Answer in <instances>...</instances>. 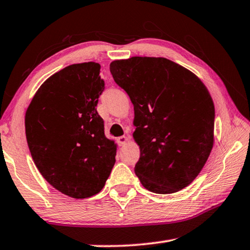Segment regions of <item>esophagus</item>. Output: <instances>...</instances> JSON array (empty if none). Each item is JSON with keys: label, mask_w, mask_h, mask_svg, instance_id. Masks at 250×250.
I'll use <instances>...</instances> for the list:
<instances>
[{"label": "esophagus", "mask_w": 250, "mask_h": 250, "mask_svg": "<svg viewBox=\"0 0 250 250\" xmlns=\"http://www.w3.org/2000/svg\"><path fill=\"white\" fill-rule=\"evenodd\" d=\"M126 141H128V138L125 137V135H122V137H119V138L117 139V142H118V145H119L120 146H125V143H126Z\"/></svg>", "instance_id": "1"}]
</instances>
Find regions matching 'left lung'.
<instances>
[{"label": "left lung", "instance_id": "left-lung-1", "mask_svg": "<svg viewBox=\"0 0 250 250\" xmlns=\"http://www.w3.org/2000/svg\"><path fill=\"white\" fill-rule=\"evenodd\" d=\"M134 108L140 146L135 174L150 192L175 193L198 175L213 147L215 108L191 71L162 57H131L110 64Z\"/></svg>", "mask_w": 250, "mask_h": 250}]
</instances>
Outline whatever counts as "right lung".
Returning <instances> with one entry per match:
<instances>
[{"label":"right lung","mask_w":250,"mask_h":250,"mask_svg":"<svg viewBox=\"0 0 250 250\" xmlns=\"http://www.w3.org/2000/svg\"><path fill=\"white\" fill-rule=\"evenodd\" d=\"M100 68L83 62L50 76L25 115L34 163L50 185L74 198L99 193L116 162L117 146L104 137L96 109L104 90Z\"/></svg>","instance_id":"obj_1"}]
</instances>
